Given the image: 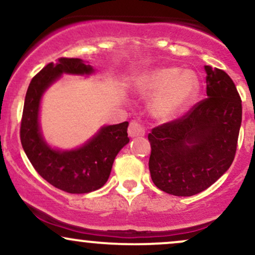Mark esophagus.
I'll return each mask as SVG.
<instances>
[{"mask_svg":"<svg viewBox=\"0 0 255 255\" xmlns=\"http://www.w3.org/2000/svg\"><path fill=\"white\" fill-rule=\"evenodd\" d=\"M128 135L130 137L135 136H142L145 135V129L142 128V126L136 121H131L129 124V127H128Z\"/></svg>","mask_w":255,"mask_h":255,"instance_id":"obj_1","label":"esophagus"}]
</instances>
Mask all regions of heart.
<instances>
[{"label":"heart","instance_id":"obj_1","mask_svg":"<svg viewBox=\"0 0 255 255\" xmlns=\"http://www.w3.org/2000/svg\"><path fill=\"white\" fill-rule=\"evenodd\" d=\"M141 95L154 96L151 111L157 119L169 120L186 109L197 96L198 77L192 71L177 67H163L146 73L137 83Z\"/></svg>","mask_w":255,"mask_h":255}]
</instances>
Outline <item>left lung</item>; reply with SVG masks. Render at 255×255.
Returning a JSON list of instances; mask_svg holds the SVG:
<instances>
[{"label":"left lung","mask_w":255,"mask_h":255,"mask_svg":"<svg viewBox=\"0 0 255 255\" xmlns=\"http://www.w3.org/2000/svg\"><path fill=\"white\" fill-rule=\"evenodd\" d=\"M207 98L148 134L151 178L160 191L191 197L230 168L242 121L241 98L224 71L205 66Z\"/></svg>","instance_id":"left-lung-1"}]
</instances>
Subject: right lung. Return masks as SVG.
<instances>
[{
  "mask_svg": "<svg viewBox=\"0 0 255 255\" xmlns=\"http://www.w3.org/2000/svg\"><path fill=\"white\" fill-rule=\"evenodd\" d=\"M95 72L80 58H58L31 80L22 111L20 140L31 164L44 180L72 194H84L103 187L115 157L129 142L128 122L104 126L86 144L74 150H56L46 144L39 127L43 93L62 74L89 75Z\"/></svg>",
  "mask_w": 255,
  "mask_h": 255,
  "instance_id": "1",
  "label": "right lung"
}]
</instances>
